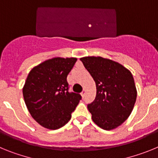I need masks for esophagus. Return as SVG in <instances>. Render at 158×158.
<instances>
[{
    "instance_id": "obj_1",
    "label": "esophagus",
    "mask_w": 158,
    "mask_h": 158,
    "mask_svg": "<svg viewBox=\"0 0 158 158\" xmlns=\"http://www.w3.org/2000/svg\"><path fill=\"white\" fill-rule=\"evenodd\" d=\"M85 94H86V89H84L83 91H82L81 93V96H83V97H85Z\"/></svg>"
}]
</instances>
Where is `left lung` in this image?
<instances>
[{
    "label": "left lung",
    "mask_w": 158,
    "mask_h": 158,
    "mask_svg": "<svg viewBox=\"0 0 158 158\" xmlns=\"http://www.w3.org/2000/svg\"><path fill=\"white\" fill-rule=\"evenodd\" d=\"M80 60L96 82V98L88 104L93 122L106 131L118 127L130 116L136 101L137 89L131 71L102 57Z\"/></svg>",
    "instance_id": "8db88e82"
}]
</instances>
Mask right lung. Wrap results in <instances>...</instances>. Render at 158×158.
<instances>
[{"label": "right lung", "mask_w": 158, "mask_h": 158, "mask_svg": "<svg viewBox=\"0 0 158 158\" xmlns=\"http://www.w3.org/2000/svg\"><path fill=\"white\" fill-rule=\"evenodd\" d=\"M76 58H53L30 71L23 88L24 102L31 115L43 127L61 128L69 122L81 96L69 93L67 75Z\"/></svg>", "instance_id": "right-lung-1"}]
</instances>
